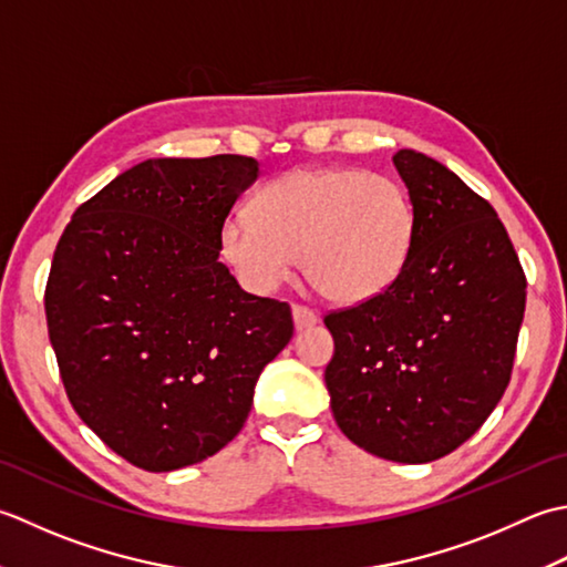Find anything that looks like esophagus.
<instances>
[{"instance_id": "34e87169", "label": "esophagus", "mask_w": 567, "mask_h": 567, "mask_svg": "<svg viewBox=\"0 0 567 567\" xmlns=\"http://www.w3.org/2000/svg\"><path fill=\"white\" fill-rule=\"evenodd\" d=\"M293 322H296V330H306V328H313L318 322V313L316 310H310L308 306H293Z\"/></svg>"}]
</instances>
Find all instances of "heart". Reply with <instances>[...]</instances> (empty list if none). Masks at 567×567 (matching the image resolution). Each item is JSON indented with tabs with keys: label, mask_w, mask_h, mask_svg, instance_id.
<instances>
[{
	"label": "heart",
	"mask_w": 567,
	"mask_h": 567,
	"mask_svg": "<svg viewBox=\"0 0 567 567\" xmlns=\"http://www.w3.org/2000/svg\"><path fill=\"white\" fill-rule=\"evenodd\" d=\"M415 237L409 190L384 173L296 168L261 186L219 227V251L251 291L269 293L303 259L334 303H364L399 279Z\"/></svg>",
	"instance_id": "b5f03b06"
}]
</instances>
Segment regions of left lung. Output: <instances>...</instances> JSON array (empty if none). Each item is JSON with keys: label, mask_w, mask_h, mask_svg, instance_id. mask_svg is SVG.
<instances>
[{"label": "left lung", "mask_w": 567, "mask_h": 567, "mask_svg": "<svg viewBox=\"0 0 567 567\" xmlns=\"http://www.w3.org/2000/svg\"><path fill=\"white\" fill-rule=\"evenodd\" d=\"M394 166L415 237L384 293L330 310L332 415L367 453L431 462L480 431L509 386L526 274L494 207L435 158L401 148Z\"/></svg>", "instance_id": "left-lung-1"}]
</instances>
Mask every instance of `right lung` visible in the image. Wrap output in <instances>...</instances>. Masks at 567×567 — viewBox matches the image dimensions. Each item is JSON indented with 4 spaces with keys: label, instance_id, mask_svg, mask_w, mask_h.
Returning a JSON list of instances; mask_svg holds the SVG:
<instances>
[{
    "label": "right lung",
    "instance_id": "add662e5",
    "mask_svg": "<svg viewBox=\"0 0 567 567\" xmlns=\"http://www.w3.org/2000/svg\"><path fill=\"white\" fill-rule=\"evenodd\" d=\"M251 156L148 158L78 207L58 239L45 322L75 413L148 472L188 467L245 425L291 306L241 291L219 227Z\"/></svg>",
    "mask_w": 567,
    "mask_h": 567
}]
</instances>
